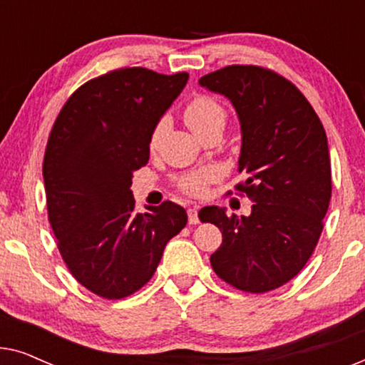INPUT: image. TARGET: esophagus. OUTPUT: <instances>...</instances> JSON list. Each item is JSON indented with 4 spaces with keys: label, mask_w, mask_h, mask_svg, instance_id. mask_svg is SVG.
Masks as SVG:
<instances>
[{
    "label": "esophagus",
    "mask_w": 365,
    "mask_h": 365,
    "mask_svg": "<svg viewBox=\"0 0 365 365\" xmlns=\"http://www.w3.org/2000/svg\"><path fill=\"white\" fill-rule=\"evenodd\" d=\"M187 221H189V224H197L199 222V216H197V209L196 207H189L187 209Z\"/></svg>",
    "instance_id": "1"
}]
</instances>
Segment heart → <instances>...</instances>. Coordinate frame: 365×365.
I'll return each mask as SVG.
<instances>
[{"label":"heart","instance_id":"obj_1","mask_svg":"<svg viewBox=\"0 0 365 365\" xmlns=\"http://www.w3.org/2000/svg\"><path fill=\"white\" fill-rule=\"evenodd\" d=\"M184 121L194 134L199 138L206 136V134L212 131L222 133L224 126H226L227 113L226 108L217 101L216 98L209 96V94H196L192 96L184 106ZM164 123H158L154 126L151 136H149V148L154 149L159 144V139L163 136ZM216 173L212 169H206V171H199L187 174V176H181L178 179V187L187 196H201L206 191V186L212 181Z\"/></svg>","mask_w":365,"mask_h":365}]
</instances>
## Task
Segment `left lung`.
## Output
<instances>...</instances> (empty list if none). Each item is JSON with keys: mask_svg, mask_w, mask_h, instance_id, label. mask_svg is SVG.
<instances>
[{"mask_svg": "<svg viewBox=\"0 0 365 365\" xmlns=\"http://www.w3.org/2000/svg\"><path fill=\"white\" fill-rule=\"evenodd\" d=\"M199 84L236 108L239 173L247 176L236 189L254 202L247 217L201 209L199 219L222 232L211 266L239 291H274L301 272L321 237L332 192L326 131L306 96L271 69L232 64Z\"/></svg>", "mask_w": 365, "mask_h": 365, "instance_id": "8db88e82", "label": "left lung"}]
</instances>
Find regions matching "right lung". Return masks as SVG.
<instances>
[{"mask_svg": "<svg viewBox=\"0 0 365 365\" xmlns=\"http://www.w3.org/2000/svg\"><path fill=\"white\" fill-rule=\"evenodd\" d=\"M189 74L119 68L79 86L59 111L43 161L48 219L76 281L103 299L139 291L186 226L171 201L134 212L133 173Z\"/></svg>", "mask_w": 365, "mask_h": 365, "instance_id": "1", "label": "right lung"}]
</instances>
